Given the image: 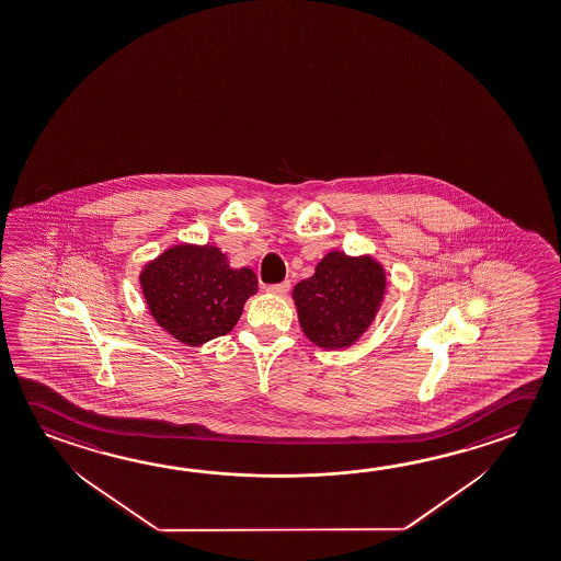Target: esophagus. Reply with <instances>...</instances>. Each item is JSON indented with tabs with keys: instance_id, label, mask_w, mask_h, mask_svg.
Here are the masks:
<instances>
[{
	"instance_id": "esophagus-1",
	"label": "esophagus",
	"mask_w": 561,
	"mask_h": 561,
	"mask_svg": "<svg viewBox=\"0 0 561 561\" xmlns=\"http://www.w3.org/2000/svg\"><path fill=\"white\" fill-rule=\"evenodd\" d=\"M267 294L272 295H285L289 291V282H282V284L267 285Z\"/></svg>"
}]
</instances>
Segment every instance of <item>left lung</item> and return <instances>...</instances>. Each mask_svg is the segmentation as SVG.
I'll list each match as a JSON object with an SVG mask.
<instances>
[{
	"label": "left lung",
	"mask_w": 561,
	"mask_h": 561,
	"mask_svg": "<svg viewBox=\"0 0 561 561\" xmlns=\"http://www.w3.org/2000/svg\"><path fill=\"white\" fill-rule=\"evenodd\" d=\"M383 294L386 272L376 257L333 250L291 295L305 336L319 348L341 351L370 329Z\"/></svg>",
	"instance_id": "1"
}]
</instances>
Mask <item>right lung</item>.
<instances>
[{
	"label": "right lung",
	"mask_w": 561,
	"mask_h": 561,
	"mask_svg": "<svg viewBox=\"0 0 561 561\" xmlns=\"http://www.w3.org/2000/svg\"><path fill=\"white\" fill-rule=\"evenodd\" d=\"M139 285L156 323L188 346L230 333L257 291L250 267H230L213 244H178L148 262Z\"/></svg>",
	"instance_id": "obj_1"
}]
</instances>
